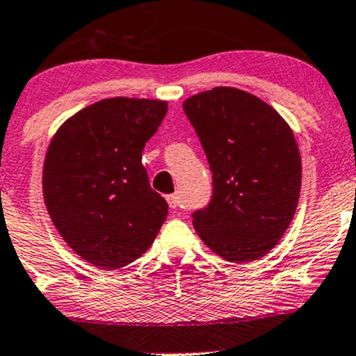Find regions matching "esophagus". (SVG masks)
<instances>
[{
  "instance_id": "obj_1",
  "label": "esophagus",
  "mask_w": 356,
  "mask_h": 356,
  "mask_svg": "<svg viewBox=\"0 0 356 356\" xmlns=\"http://www.w3.org/2000/svg\"><path fill=\"white\" fill-rule=\"evenodd\" d=\"M165 199H167V202H169L170 209H175V207L179 206V195L177 194H169Z\"/></svg>"
}]
</instances>
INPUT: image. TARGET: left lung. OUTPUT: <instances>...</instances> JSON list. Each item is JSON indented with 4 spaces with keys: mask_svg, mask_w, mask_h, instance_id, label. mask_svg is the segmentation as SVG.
I'll list each match as a JSON object with an SVG mask.
<instances>
[{
    "mask_svg": "<svg viewBox=\"0 0 356 356\" xmlns=\"http://www.w3.org/2000/svg\"><path fill=\"white\" fill-rule=\"evenodd\" d=\"M212 172V195L192 224L216 254L249 263L276 246L295 216L301 157L275 108L243 90L218 87L184 102Z\"/></svg>",
    "mask_w": 356,
    "mask_h": 356,
    "instance_id": "8db88e82",
    "label": "left lung"
}]
</instances>
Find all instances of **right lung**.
Here are the masks:
<instances>
[{"label":"right lung","instance_id":"add662e5","mask_svg":"<svg viewBox=\"0 0 356 356\" xmlns=\"http://www.w3.org/2000/svg\"><path fill=\"white\" fill-rule=\"evenodd\" d=\"M165 113L161 100H100L65 122L48 147V214L68 246L102 269L144 254L167 218L169 206L142 165Z\"/></svg>","mask_w":356,"mask_h":356}]
</instances>
